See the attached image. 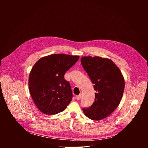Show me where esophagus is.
Returning a JSON list of instances; mask_svg holds the SVG:
<instances>
[{"instance_id": "1", "label": "esophagus", "mask_w": 148, "mask_h": 148, "mask_svg": "<svg viewBox=\"0 0 148 148\" xmlns=\"http://www.w3.org/2000/svg\"><path fill=\"white\" fill-rule=\"evenodd\" d=\"M81 94H79V95H77L76 97H75V98H76L77 100H79V99H81Z\"/></svg>"}]
</instances>
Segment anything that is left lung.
Wrapping results in <instances>:
<instances>
[{
	"label": "left lung",
	"mask_w": 148,
	"mask_h": 148,
	"mask_svg": "<svg viewBox=\"0 0 148 148\" xmlns=\"http://www.w3.org/2000/svg\"><path fill=\"white\" fill-rule=\"evenodd\" d=\"M81 62L96 91L91 106L83 112L92 120H101L111 114L122 99L125 81L122 73L111 60L99 57H83Z\"/></svg>",
	"instance_id": "8db88e82"
}]
</instances>
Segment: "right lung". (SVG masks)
Segmentation results:
<instances>
[{"label": "right lung", "instance_id": "1", "mask_svg": "<svg viewBox=\"0 0 148 148\" xmlns=\"http://www.w3.org/2000/svg\"><path fill=\"white\" fill-rule=\"evenodd\" d=\"M79 58L78 56L54 54L40 58L34 65L29 75V87L41 112L54 115L67 108L73 94L64 74Z\"/></svg>", "mask_w": 148, "mask_h": 148}]
</instances>
